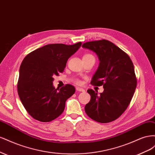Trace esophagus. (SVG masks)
Instances as JSON below:
<instances>
[{
    "mask_svg": "<svg viewBox=\"0 0 155 155\" xmlns=\"http://www.w3.org/2000/svg\"><path fill=\"white\" fill-rule=\"evenodd\" d=\"M76 91H79V92H85V90L80 87H76Z\"/></svg>",
    "mask_w": 155,
    "mask_h": 155,
    "instance_id": "obj_1",
    "label": "esophagus"
}]
</instances>
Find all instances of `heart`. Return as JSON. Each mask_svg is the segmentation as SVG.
<instances>
[{"label":"heart","mask_w":155,"mask_h":155,"mask_svg":"<svg viewBox=\"0 0 155 155\" xmlns=\"http://www.w3.org/2000/svg\"><path fill=\"white\" fill-rule=\"evenodd\" d=\"M91 57H94V56L92 55V54H85L83 55V58H91ZM74 81L77 84H81V81L80 79H79L78 78L75 79H74Z\"/></svg>","instance_id":"1"}]
</instances>
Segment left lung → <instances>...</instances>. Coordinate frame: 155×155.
Returning a JSON list of instances; mask_svg holds the SVG:
<instances>
[{
    "instance_id": "1",
    "label": "left lung",
    "mask_w": 155,
    "mask_h": 155,
    "mask_svg": "<svg viewBox=\"0 0 155 155\" xmlns=\"http://www.w3.org/2000/svg\"><path fill=\"white\" fill-rule=\"evenodd\" d=\"M82 46L97 55L100 63L91 83L104 88L100 95L87 91L91 97L85 112L97 122H110L124 113L134 95L137 79L133 63L127 54L108 40L89 41Z\"/></svg>"
}]
</instances>
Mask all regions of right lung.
Returning <instances> with one entry per match:
<instances>
[{"mask_svg": "<svg viewBox=\"0 0 155 155\" xmlns=\"http://www.w3.org/2000/svg\"><path fill=\"white\" fill-rule=\"evenodd\" d=\"M81 45V42L72 45L49 44L32 51L23 59L17 83L18 94L35 120L48 122L63 113L65 102L76 89L70 84L59 90L55 88L53 77L63 72L68 59Z\"/></svg>", "mask_w": 155, "mask_h": 155, "instance_id": "1", "label": "right lung"}]
</instances>
